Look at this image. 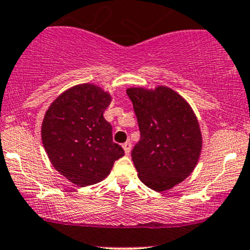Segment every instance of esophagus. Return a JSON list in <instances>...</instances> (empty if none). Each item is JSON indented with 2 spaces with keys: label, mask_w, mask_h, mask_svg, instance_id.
<instances>
[{
  "label": "esophagus",
  "mask_w": 250,
  "mask_h": 250,
  "mask_svg": "<svg viewBox=\"0 0 250 250\" xmlns=\"http://www.w3.org/2000/svg\"><path fill=\"white\" fill-rule=\"evenodd\" d=\"M123 149H125V154H129L130 153V149H131V142L130 141H127L123 144Z\"/></svg>",
  "instance_id": "1"
}]
</instances>
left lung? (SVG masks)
<instances>
[{
	"label": "left lung",
	"instance_id": "left-lung-1",
	"mask_svg": "<svg viewBox=\"0 0 250 250\" xmlns=\"http://www.w3.org/2000/svg\"><path fill=\"white\" fill-rule=\"evenodd\" d=\"M138 119L140 141L131 159L142 183L169 190L190 175L202 149V134L191 106L166 86L127 90Z\"/></svg>",
	"mask_w": 250,
	"mask_h": 250
}]
</instances>
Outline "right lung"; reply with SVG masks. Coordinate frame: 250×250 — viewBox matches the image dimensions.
I'll list each match as a JSON object with an SVG mask.
<instances>
[{
    "label": "right lung",
    "mask_w": 250,
    "mask_h": 250,
    "mask_svg": "<svg viewBox=\"0 0 250 250\" xmlns=\"http://www.w3.org/2000/svg\"><path fill=\"white\" fill-rule=\"evenodd\" d=\"M110 102V95L101 87L82 84L62 92L46 111L41 138L49 160L82 188L108 177L115 161L125 155L103 117Z\"/></svg>",
    "instance_id": "right-lung-1"
}]
</instances>
